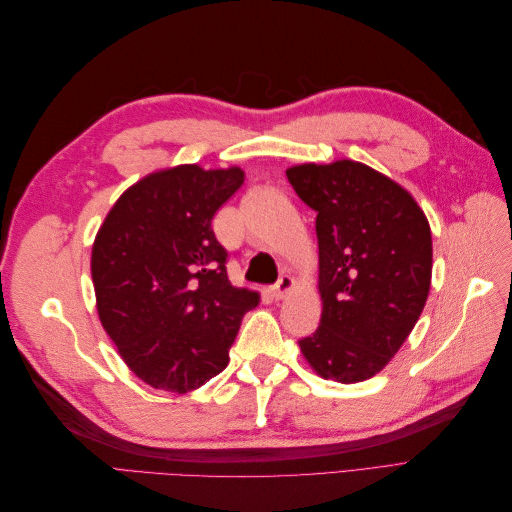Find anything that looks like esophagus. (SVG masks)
<instances>
[{
	"instance_id": "esophagus-1",
	"label": "esophagus",
	"mask_w": 512,
	"mask_h": 512,
	"mask_svg": "<svg viewBox=\"0 0 512 512\" xmlns=\"http://www.w3.org/2000/svg\"><path fill=\"white\" fill-rule=\"evenodd\" d=\"M292 286H294V280H292V277H290V275H282L280 280H277V284H273V286H271V297H273V299H277V301L284 299L286 294L292 290Z\"/></svg>"
}]
</instances>
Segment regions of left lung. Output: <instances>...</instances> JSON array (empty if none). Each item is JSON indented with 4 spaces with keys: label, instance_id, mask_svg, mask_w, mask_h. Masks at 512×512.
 I'll list each match as a JSON object with an SVG mask.
<instances>
[{
    "label": "left lung",
    "instance_id": "8db88e82",
    "mask_svg": "<svg viewBox=\"0 0 512 512\" xmlns=\"http://www.w3.org/2000/svg\"><path fill=\"white\" fill-rule=\"evenodd\" d=\"M316 211L320 327L299 339L322 378L363 382L389 363L421 316L431 284V230L416 200L361 162L286 170Z\"/></svg>",
    "mask_w": 512,
    "mask_h": 512
}]
</instances>
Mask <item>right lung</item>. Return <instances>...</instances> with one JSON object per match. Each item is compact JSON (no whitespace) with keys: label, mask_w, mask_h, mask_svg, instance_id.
Segmentation results:
<instances>
[{"label":"right lung","mask_w":512,"mask_h":512,"mask_svg":"<svg viewBox=\"0 0 512 512\" xmlns=\"http://www.w3.org/2000/svg\"><path fill=\"white\" fill-rule=\"evenodd\" d=\"M241 183V168L153 173L123 192L98 232L91 277L100 322L153 389L188 393L218 376L258 303L228 282V252L211 226Z\"/></svg>","instance_id":"1"}]
</instances>
